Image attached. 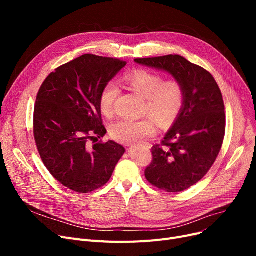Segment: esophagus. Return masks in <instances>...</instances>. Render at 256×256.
Returning a JSON list of instances; mask_svg holds the SVG:
<instances>
[{
    "mask_svg": "<svg viewBox=\"0 0 256 256\" xmlns=\"http://www.w3.org/2000/svg\"><path fill=\"white\" fill-rule=\"evenodd\" d=\"M128 145H130V144H128Z\"/></svg>",
    "mask_w": 256,
    "mask_h": 256,
    "instance_id": "esophagus-1",
    "label": "esophagus"
}]
</instances>
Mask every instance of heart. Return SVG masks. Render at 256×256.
<instances>
[{
    "instance_id": "b5f03b06",
    "label": "heart",
    "mask_w": 256,
    "mask_h": 256,
    "mask_svg": "<svg viewBox=\"0 0 256 256\" xmlns=\"http://www.w3.org/2000/svg\"><path fill=\"white\" fill-rule=\"evenodd\" d=\"M124 82L145 98L144 113L150 114L160 126L169 128L178 116L184 100L182 83L176 78L163 80L162 76L147 70H135L128 72ZM119 96L116 83H108L100 96V112L111 117L114 104ZM152 117L140 120L120 119L110 126V135L118 142L132 144L152 136L156 122Z\"/></svg>"
}]
</instances>
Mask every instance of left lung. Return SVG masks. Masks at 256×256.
Wrapping results in <instances>:
<instances>
[{
  "instance_id": "1",
  "label": "left lung",
  "mask_w": 256,
  "mask_h": 256,
  "mask_svg": "<svg viewBox=\"0 0 256 256\" xmlns=\"http://www.w3.org/2000/svg\"><path fill=\"white\" fill-rule=\"evenodd\" d=\"M135 62L168 72L184 87L182 110L162 144L152 146L154 160L145 178L165 192L184 191L206 176L220 152L225 134L220 88L208 72L180 55Z\"/></svg>"
}]
</instances>
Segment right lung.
I'll return each mask as SVG.
<instances>
[{"label":"right lung","mask_w":256,"mask_h":256,"mask_svg":"<svg viewBox=\"0 0 256 256\" xmlns=\"http://www.w3.org/2000/svg\"><path fill=\"white\" fill-rule=\"evenodd\" d=\"M126 65V61L87 54L50 74L34 108V138L48 170L63 186L89 193L106 184L126 152L104 137L100 96L102 88Z\"/></svg>","instance_id":"right-lung-1"}]
</instances>
